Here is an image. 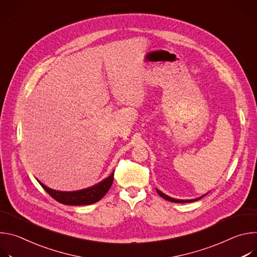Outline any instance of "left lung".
I'll list each match as a JSON object with an SVG mask.
<instances>
[{"instance_id":"8db88e82","label":"left lung","mask_w":257,"mask_h":257,"mask_svg":"<svg viewBox=\"0 0 257 257\" xmlns=\"http://www.w3.org/2000/svg\"><path fill=\"white\" fill-rule=\"evenodd\" d=\"M157 192L164 198V199H166V200H168V201H172V202H177V203H188V202H192V201H196V200H199V199H201L203 196H201V197H198V198H195V199H187V200H183V199H175V198H172V197H170V196H168V195H166V194H164L162 191H160V190H158L157 189Z\"/></svg>"}]
</instances>
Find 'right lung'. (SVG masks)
Returning a JSON list of instances; mask_svg holds the SVG:
<instances>
[{
    "label": "right lung",
    "instance_id": "right-lung-1",
    "mask_svg": "<svg viewBox=\"0 0 257 257\" xmlns=\"http://www.w3.org/2000/svg\"><path fill=\"white\" fill-rule=\"evenodd\" d=\"M113 181H114V172L107 178L99 182L98 184L92 187L78 190V191H72V192L57 191L47 187L40 181L39 183L55 200H57L60 203L67 204V205H86V204H91L100 200L108 191V189L111 188Z\"/></svg>",
    "mask_w": 257,
    "mask_h": 257
}]
</instances>
